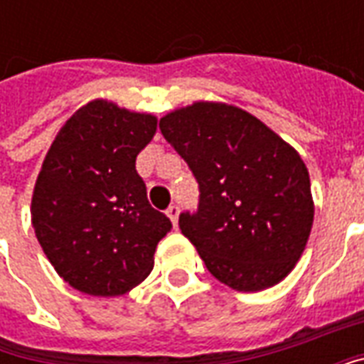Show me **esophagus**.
<instances>
[{
  "label": "esophagus",
  "mask_w": 364,
  "mask_h": 364,
  "mask_svg": "<svg viewBox=\"0 0 364 364\" xmlns=\"http://www.w3.org/2000/svg\"><path fill=\"white\" fill-rule=\"evenodd\" d=\"M167 216H169V220L173 222V226H177V216H179V206L177 205H169V208L166 210Z\"/></svg>",
  "instance_id": "esophagus-1"
}]
</instances>
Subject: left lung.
<instances>
[{
  "label": "left lung",
  "mask_w": 364,
  "mask_h": 364,
  "mask_svg": "<svg viewBox=\"0 0 364 364\" xmlns=\"http://www.w3.org/2000/svg\"><path fill=\"white\" fill-rule=\"evenodd\" d=\"M159 130L200 189L179 228L213 277L240 292L281 282L302 257L314 224L308 167L252 112L195 101L167 112Z\"/></svg>",
  "instance_id": "obj_1"
}]
</instances>
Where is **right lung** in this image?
I'll return each instance as SVG.
<instances>
[{"label":"right lung","instance_id":"1","mask_svg":"<svg viewBox=\"0 0 364 364\" xmlns=\"http://www.w3.org/2000/svg\"><path fill=\"white\" fill-rule=\"evenodd\" d=\"M158 119L93 99L60 128L36 177L31 220L64 281L91 296H120L151 273L171 230L148 203L136 156Z\"/></svg>","mask_w":364,"mask_h":364}]
</instances>
